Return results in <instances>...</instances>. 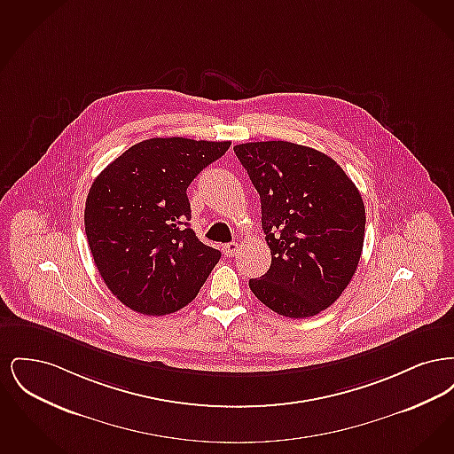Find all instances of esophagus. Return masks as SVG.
<instances>
[{"mask_svg":"<svg viewBox=\"0 0 454 454\" xmlns=\"http://www.w3.org/2000/svg\"><path fill=\"white\" fill-rule=\"evenodd\" d=\"M238 250H239V247H238V243H226L224 247H223V252H224V255L226 257H235L238 254Z\"/></svg>","mask_w":454,"mask_h":454,"instance_id":"obj_1","label":"esophagus"}]
</instances>
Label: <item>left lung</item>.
Returning a JSON list of instances; mask_svg holds the SVG:
<instances>
[{
  "instance_id": "obj_1",
  "label": "left lung",
  "mask_w": 454,
  "mask_h": 454,
  "mask_svg": "<svg viewBox=\"0 0 454 454\" xmlns=\"http://www.w3.org/2000/svg\"><path fill=\"white\" fill-rule=\"evenodd\" d=\"M262 204L270 269L250 289L282 317L308 318L339 300L364 245L366 209L335 160L289 141L235 148Z\"/></svg>"
}]
</instances>
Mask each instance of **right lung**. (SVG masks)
<instances>
[{
  "mask_svg": "<svg viewBox=\"0 0 454 454\" xmlns=\"http://www.w3.org/2000/svg\"><path fill=\"white\" fill-rule=\"evenodd\" d=\"M230 141L153 137L130 146L90 187L85 231L108 289L143 315H168L194 300L221 252L191 228L187 189Z\"/></svg>",
  "mask_w": 454,
  "mask_h": 454,
  "instance_id": "right-lung-1",
  "label": "right lung"
}]
</instances>
